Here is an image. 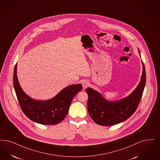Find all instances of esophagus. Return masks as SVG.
Here are the masks:
<instances>
[{
	"label": "esophagus",
	"mask_w": 160,
	"mask_h": 160,
	"mask_svg": "<svg viewBox=\"0 0 160 160\" xmlns=\"http://www.w3.org/2000/svg\"><path fill=\"white\" fill-rule=\"evenodd\" d=\"M89 86V82L88 81H84L83 82V89H86Z\"/></svg>",
	"instance_id": "34e87169"
}]
</instances>
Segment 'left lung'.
Returning a JSON list of instances; mask_svg holds the SVG:
<instances>
[{
  "label": "left lung",
  "instance_id": "8db88e82",
  "mask_svg": "<svg viewBox=\"0 0 160 160\" xmlns=\"http://www.w3.org/2000/svg\"><path fill=\"white\" fill-rule=\"evenodd\" d=\"M141 55V52L138 49ZM141 57V55H140ZM142 74L136 88L128 96L122 99L110 101L95 90L88 88V109L90 117L96 124L109 126L126 120L138 108L146 84V71L142 61Z\"/></svg>",
  "mask_w": 160,
  "mask_h": 160
}]
</instances>
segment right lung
Returning a JSON list of instances; mask_svg holds the SVG:
<instances>
[{
    "mask_svg": "<svg viewBox=\"0 0 160 160\" xmlns=\"http://www.w3.org/2000/svg\"><path fill=\"white\" fill-rule=\"evenodd\" d=\"M17 71V64L14 68L13 82L21 108L29 119L39 124L54 125L62 122L68 114L74 97L82 89L81 84H72L50 99H34L27 95L21 88Z\"/></svg>",
    "mask_w": 160,
    "mask_h": 160,
    "instance_id": "add662e5",
    "label": "right lung"
}]
</instances>
